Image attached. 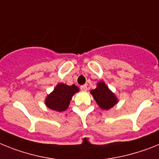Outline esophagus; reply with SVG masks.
<instances>
[{"label":"esophagus","mask_w":159,"mask_h":159,"mask_svg":"<svg viewBox=\"0 0 159 159\" xmlns=\"http://www.w3.org/2000/svg\"><path fill=\"white\" fill-rule=\"evenodd\" d=\"M81 89L82 91H86L87 90V85H83L81 86Z\"/></svg>","instance_id":"1"}]
</instances>
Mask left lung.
Instances as JSON below:
<instances>
[{
	"label": "left lung",
	"mask_w": 159,
	"mask_h": 159,
	"mask_svg": "<svg viewBox=\"0 0 159 159\" xmlns=\"http://www.w3.org/2000/svg\"><path fill=\"white\" fill-rule=\"evenodd\" d=\"M90 93L97 104L102 110L111 109L118 102V98L102 81L97 83L96 89L90 90Z\"/></svg>",
	"instance_id": "obj_1"
}]
</instances>
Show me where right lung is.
I'll use <instances>...</instances> for the list:
<instances>
[{
    "label": "right lung",
    "instance_id": "1",
    "mask_svg": "<svg viewBox=\"0 0 159 159\" xmlns=\"http://www.w3.org/2000/svg\"><path fill=\"white\" fill-rule=\"evenodd\" d=\"M78 92H79V88L75 85L58 83L54 89L47 95L45 104L51 110L62 112L68 109L72 98Z\"/></svg>",
    "mask_w": 159,
    "mask_h": 159
}]
</instances>
